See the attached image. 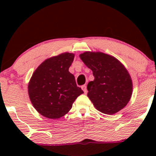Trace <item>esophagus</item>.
<instances>
[{
  "mask_svg": "<svg viewBox=\"0 0 156 156\" xmlns=\"http://www.w3.org/2000/svg\"><path fill=\"white\" fill-rule=\"evenodd\" d=\"M81 89H83V92L85 93V94H87V86L86 85H83L81 87Z\"/></svg>",
  "mask_w": 156,
  "mask_h": 156,
  "instance_id": "obj_1",
  "label": "esophagus"
}]
</instances>
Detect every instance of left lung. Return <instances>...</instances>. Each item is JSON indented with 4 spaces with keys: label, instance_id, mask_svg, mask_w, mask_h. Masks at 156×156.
I'll list each match as a JSON object with an SVG mask.
<instances>
[{
    "label": "left lung",
    "instance_id": "obj_1",
    "mask_svg": "<svg viewBox=\"0 0 156 156\" xmlns=\"http://www.w3.org/2000/svg\"><path fill=\"white\" fill-rule=\"evenodd\" d=\"M79 56L94 77L87 85V96L97 110L112 115L125 108L133 93L131 77L125 66L102 52L86 51Z\"/></svg>",
    "mask_w": 156,
    "mask_h": 156
}]
</instances>
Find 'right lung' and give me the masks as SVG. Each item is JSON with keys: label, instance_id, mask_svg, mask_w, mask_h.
<instances>
[{"label": "right lung", "instance_id": "obj_1", "mask_svg": "<svg viewBox=\"0 0 156 156\" xmlns=\"http://www.w3.org/2000/svg\"><path fill=\"white\" fill-rule=\"evenodd\" d=\"M74 57V53L65 52L47 58L32 75L28 95L34 108L44 117L56 119L63 117L83 93L69 72Z\"/></svg>", "mask_w": 156, "mask_h": 156}]
</instances>
